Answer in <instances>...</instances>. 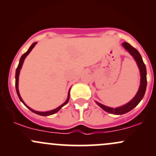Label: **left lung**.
<instances>
[{"instance_id": "8db88e82", "label": "left lung", "mask_w": 156, "mask_h": 156, "mask_svg": "<svg viewBox=\"0 0 156 156\" xmlns=\"http://www.w3.org/2000/svg\"><path fill=\"white\" fill-rule=\"evenodd\" d=\"M122 46L126 50L128 53H130L133 58L136 62L138 67L139 68V71H140V76H141V81L140 86H139V89L136 94L135 97L128 103L122 105V106L118 107V108H111V107L105 106V105L101 104V103H98L96 101V103L99 105L101 108H102L105 112L110 113V114H117V115H120V114H124L125 113L129 112L132 109L135 108L136 105L140 103V101L144 98V94H145V91L147 88V69L145 64L143 62L142 58H141L140 53L137 51L136 48L132 47L130 44L128 42H123Z\"/></svg>"}]
</instances>
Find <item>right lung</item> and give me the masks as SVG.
I'll use <instances>...</instances> for the list:
<instances>
[{"label":"right lung","mask_w":156,"mask_h":156,"mask_svg":"<svg viewBox=\"0 0 156 156\" xmlns=\"http://www.w3.org/2000/svg\"><path fill=\"white\" fill-rule=\"evenodd\" d=\"M36 44H37V42H34V43H33V44H32L31 47L29 48V49H28V51H27V52H26V53H25L24 54H23V55H22V56H21L20 59L19 64H18V66H17V69H16V73H15V87H16V91H17V95H18V97H19L20 100V101L22 102V103H23V104H24L25 105H26V106L27 107V108H28V109H29V110H31L32 112L35 113V114H39V115H41V116H44V117H46V116L52 115V114H55V113L58 112V111H59L60 109L62 108V107L64 106V105H65L66 104H67V103H68V101H69V90H70V89H69V92H68V96H67V101H66L65 102H64V103H63V104H62V105H60V106H58V108H56L53 109V110H51V111H48V112H37V111H35V110H33V109L30 108V107H28V105H27L26 104V103H24V101H23L22 98H21V97H20V92H19V89H18V80H19V75H20V69H21V68H22V66H23V62H24L25 58H26V57L27 56V55H28V54H29V53H30V52L31 51V50L33 49L34 47V46L36 45Z\"/></svg>","instance_id":"add662e5"}]
</instances>
